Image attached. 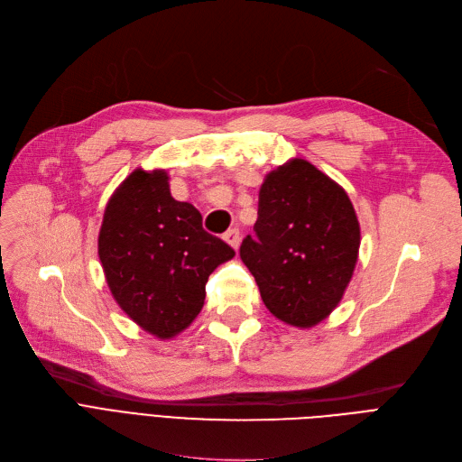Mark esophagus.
Masks as SVG:
<instances>
[{
  "mask_svg": "<svg viewBox=\"0 0 462 462\" xmlns=\"http://www.w3.org/2000/svg\"><path fill=\"white\" fill-rule=\"evenodd\" d=\"M224 238H226V243H227V245H231L235 250H238V246H240V238H243V235H240V231H238V229H229V231L224 235Z\"/></svg>",
  "mask_w": 462,
  "mask_h": 462,
  "instance_id": "esophagus-1",
  "label": "esophagus"
}]
</instances>
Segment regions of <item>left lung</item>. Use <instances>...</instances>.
Instances as JSON below:
<instances>
[{"instance_id": "8db88e82", "label": "left lung", "mask_w": 462, "mask_h": 462, "mask_svg": "<svg viewBox=\"0 0 462 462\" xmlns=\"http://www.w3.org/2000/svg\"><path fill=\"white\" fill-rule=\"evenodd\" d=\"M257 214L240 257L263 302L290 325L319 323L356 269L361 233L349 197L312 163L293 160L263 182Z\"/></svg>"}]
</instances>
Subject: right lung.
Here are the masks:
<instances>
[{
    "label": "right lung",
    "instance_id": "right-lung-1",
    "mask_svg": "<svg viewBox=\"0 0 462 462\" xmlns=\"http://www.w3.org/2000/svg\"><path fill=\"white\" fill-rule=\"evenodd\" d=\"M233 255L203 229L199 210L172 199L165 171H134L105 208L99 259L108 288L158 338L179 335L197 318L208 276Z\"/></svg>",
    "mask_w": 462,
    "mask_h": 462
}]
</instances>
